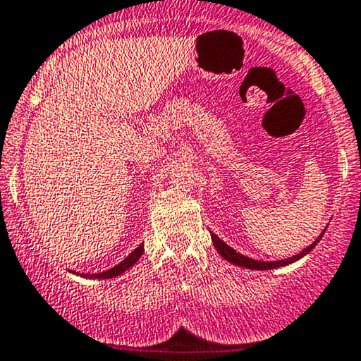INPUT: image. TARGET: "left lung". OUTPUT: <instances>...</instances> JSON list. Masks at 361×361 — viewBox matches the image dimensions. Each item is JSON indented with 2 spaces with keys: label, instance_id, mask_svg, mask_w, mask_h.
<instances>
[{
  "label": "left lung",
  "instance_id": "8db88e82",
  "mask_svg": "<svg viewBox=\"0 0 361 361\" xmlns=\"http://www.w3.org/2000/svg\"><path fill=\"white\" fill-rule=\"evenodd\" d=\"M322 235H324V233H320V237H318L317 240L313 242V244L308 245V247H306L305 250H301V252H299V254H295V256H292V257H287V259H279V261H256V259H252V257L244 256V254L237 252V250H235L233 247L226 245L225 242H223L221 238H219L218 235H214V233H211V240H212V244H214L216 250H218V252L221 254V257H225V259L230 261L231 264H237V267L249 268V270H275V268L287 267V264H290V263H294V261H298V259H301V257H305L306 254H308L310 250H313L314 245H317L318 242H320Z\"/></svg>",
  "mask_w": 361,
  "mask_h": 361
}]
</instances>
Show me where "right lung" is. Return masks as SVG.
Wrapping results in <instances>:
<instances>
[{
  "label": "right lung",
  "mask_w": 361,
  "mask_h": 361,
  "mask_svg": "<svg viewBox=\"0 0 361 361\" xmlns=\"http://www.w3.org/2000/svg\"><path fill=\"white\" fill-rule=\"evenodd\" d=\"M142 254H143V244H140L138 247L133 250L130 256L126 257V259L121 261L119 264H116V267L111 268V270H105V271H102V273H91V275H90V273H78V275L86 276V279H98V280L116 279V276H119L121 273L130 270L133 264H135L136 261H138L140 257H142ZM72 273H74V271H72Z\"/></svg>",
  "instance_id": "obj_1"
}]
</instances>
